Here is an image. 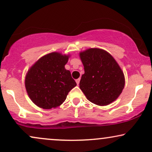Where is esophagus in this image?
I'll return each mask as SVG.
<instances>
[{
  "instance_id": "obj_1",
  "label": "esophagus",
  "mask_w": 152,
  "mask_h": 152,
  "mask_svg": "<svg viewBox=\"0 0 152 152\" xmlns=\"http://www.w3.org/2000/svg\"><path fill=\"white\" fill-rule=\"evenodd\" d=\"M80 78H78V79L76 80V83L77 84V85H79V84H80Z\"/></svg>"
}]
</instances>
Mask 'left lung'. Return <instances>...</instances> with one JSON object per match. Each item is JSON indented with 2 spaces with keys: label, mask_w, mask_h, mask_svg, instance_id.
Listing matches in <instances>:
<instances>
[{
  "label": "left lung",
  "mask_w": 152,
  "mask_h": 152,
  "mask_svg": "<svg viewBox=\"0 0 152 152\" xmlns=\"http://www.w3.org/2000/svg\"><path fill=\"white\" fill-rule=\"evenodd\" d=\"M80 57L85 69L80 88L88 100L102 106L115 101L125 87V76L113 56L91 48L80 52Z\"/></svg>",
  "instance_id": "1"
}]
</instances>
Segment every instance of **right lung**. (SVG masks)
Segmentation results:
<instances>
[{
  "instance_id": "right-lung-1",
  "label": "right lung",
  "mask_w": 152,
  "mask_h": 152,
  "mask_svg": "<svg viewBox=\"0 0 152 152\" xmlns=\"http://www.w3.org/2000/svg\"><path fill=\"white\" fill-rule=\"evenodd\" d=\"M70 55L52 52L40 58L27 71L25 88L32 102L44 109L58 107L77 85L65 68Z\"/></svg>"
}]
</instances>
